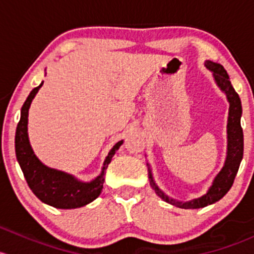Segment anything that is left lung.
Masks as SVG:
<instances>
[{
  "label": "left lung",
  "mask_w": 254,
  "mask_h": 254,
  "mask_svg": "<svg viewBox=\"0 0 254 254\" xmlns=\"http://www.w3.org/2000/svg\"><path fill=\"white\" fill-rule=\"evenodd\" d=\"M205 66L209 70L212 71L216 83L219 84L220 88L226 93L227 99L230 102V117H229V124H227V134H229V148H227V158L225 162L224 168L221 172L217 175L215 178L214 184L209 191L201 198L195 199V200L187 201V203H182V201L173 200L170 199L167 195L162 193L156 186L155 182L152 179V175H150V183L152 188L155 189L156 194L163 199L167 203L172 204V205L182 207V209H199V207H204L210 204H214L219 201L230 188L232 187L238 172V167H240L241 160L243 157V131L241 127V114H242V107H241V99L236 93V91L232 87L231 82H230L229 75H227L226 70L224 66L220 64L212 63V61H206Z\"/></svg>",
  "instance_id": "obj_1"
}]
</instances>
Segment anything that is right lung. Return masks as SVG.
<instances>
[{
	"instance_id": "1",
	"label": "right lung",
	"mask_w": 254,
	"mask_h": 254,
	"mask_svg": "<svg viewBox=\"0 0 254 254\" xmlns=\"http://www.w3.org/2000/svg\"><path fill=\"white\" fill-rule=\"evenodd\" d=\"M42 86L43 83H40L30 92L27 101L22 107L20 120L16 130V141H14L17 160L28 186L43 203L58 207V209H75V207L87 205L98 198L101 194L102 188H103L104 173L111 163L115 151L123 143V140L109 151L104 161L102 173L91 183H82V182L76 181L72 176L48 168L33 153L27 132L28 111H29L33 98Z\"/></svg>"
}]
</instances>
